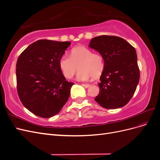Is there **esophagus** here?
Wrapping results in <instances>:
<instances>
[{
    "label": "esophagus",
    "mask_w": 160,
    "mask_h": 160,
    "mask_svg": "<svg viewBox=\"0 0 160 160\" xmlns=\"http://www.w3.org/2000/svg\"><path fill=\"white\" fill-rule=\"evenodd\" d=\"M81 85L83 86V87H84L85 88H89V87L91 86V85H89V84H86V83H82Z\"/></svg>",
    "instance_id": "esophagus-1"
}]
</instances>
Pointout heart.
I'll use <instances>...</instances> for the list:
<instances>
[{"label": "heart", "instance_id": "b5f03b06", "mask_svg": "<svg viewBox=\"0 0 160 160\" xmlns=\"http://www.w3.org/2000/svg\"><path fill=\"white\" fill-rule=\"evenodd\" d=\"M60 69L67 79H71L77 71L79 81H88L91 77L95 79L99 77L104 69L103 57L99 53H93L90 49L83 45L72 48L70 56L62 55L59 61Z\"/></svg>", "mask_w": 160, "mask_h": 160}]
</instances>
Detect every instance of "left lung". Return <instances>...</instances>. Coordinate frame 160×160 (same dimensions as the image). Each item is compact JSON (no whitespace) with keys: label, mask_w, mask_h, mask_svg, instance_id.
I'll list each match as a JSON object with an SVG mask.
<instances>
[{"label":"left lung","mask_w":160,"mask_h":160,"mask_svg":"<svg viewBox=\"0 0 160 160\" xmlns=\"http://www.w3.org/2000/svg\"><path fill=\"white\" fill-rule=\"evenodd\" d=\"M89 47L98 51L105 61L95 101L106 109L123 107L132 99L139 81L135 48L123 38L111 35L93 38Z\"/></svg>","instance_id":"left-lung-1"}]
</instances>
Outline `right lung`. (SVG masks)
<instances>
[{
    "mask_svg": "<svg viewBox=\"0 0 160 160\" xmlns=\"http://www.w3.org/2000/svg\"><path fill=\"white\" fill-rule=\"evenodd\" d=\"M70 44L68 41L38 40L18 58L16 75L19 99L38 117H52L69 99L74 83L66 80L59 61Z\"/></svg>",
    "mask_w": 160,
    "mask_h": 160,
    "instance_id": "add662e5",
    "label": "right lung"
}]
</instances>
